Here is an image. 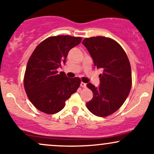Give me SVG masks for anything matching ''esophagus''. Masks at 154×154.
Returning <instances> with one entry per match:
<instances>
[{"label":"esophagus","mask_w":154,"mask_h":154,"mask_svg":"<svg viewBox=\"0 0 154 154\" xmlns=\"http://www.w3.org/2000/svg\"><path fill=\"white\" fill-rule=\"evenodd\" d=\"M80 86L82 88H86V86H87V84H86V83H85V82H81Z\"/></svg>","instance_id":"34e87169"}]
</instances>
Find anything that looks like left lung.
<instances>
[{"label": "left lung", "mask_w": 154, "mask_h": 154, "mask_svg": "<svg viewBox=\"0 0 154 154\" xmlns=\"http://www.w3.org/2000/svg\"><path fill=\"white\" fill-rule=\"evenodd\" d=\"M82 44L91 54L95 66L103 70L98 87L88 83L93 97L86 106L96 116L111 115L122 106L131 89V66L128 56L119 43L109 38H85Z\"/></svg>", "instance_id": "left-lung-1"}]
</instances>
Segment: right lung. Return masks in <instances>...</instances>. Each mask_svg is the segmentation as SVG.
<instances>
[{
	"mask_svg": "<svg viewBox=\"0 0 154 154\" xmlns=\"http://www.w3.org/2000/svg\"><path fill=\"white\" fill-rule=\"evenodd\" d=\"M81 40L68 35L50 37L32 54L24 74V89L32 103L42 112H59L79 87V78H69L63 72L59 73L58 69L66 62L69 51Z\"/></svg>",
	"mask_w": 154,
	"mask_h": 154,
	"instance_id": "right-lung-1",
	"label": "right lung"
}]
</instances>
